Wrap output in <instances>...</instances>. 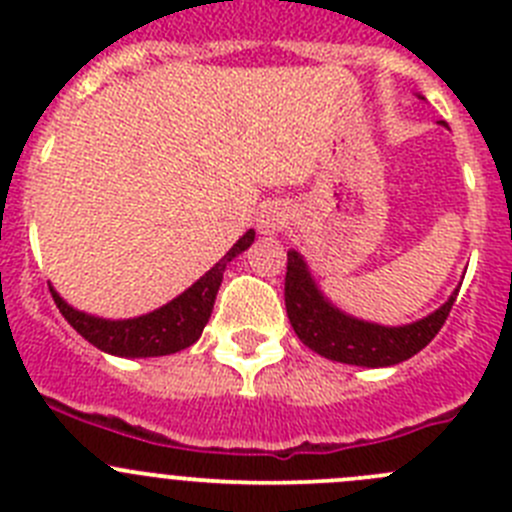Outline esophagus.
Listing matches in <instances>:
<instances>
[{
	"label": "esophagus",
	"instance_id": "esophagus-1",
	"mask_svg": "<svg viewBox=\"0 0 512 512\" xmlns=\"http://www.w3.org/2000/svg\"><path fill=\"white\" fill-rule=\"evenodd\" d=\"M289 223V210L279 202H271L256 217V228H259L261 235H277L287 228Z\"/></svg>",
	"mask_w": 512,
	"mask_h": 512
}]
</instances>
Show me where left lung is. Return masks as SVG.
I'll use <instances>...</instances> for the list:
<instances>
[{
    "mask_svg": "<svg viewBox=\"0 0 512 512\" xmlns=\"http://www.w3.org/2000/svg\"><path fill=\"white\" fill-rule=\"evenodd\" d=\"M423 99V97H420ZM443 125V122H441ZM459 289L431 315L408 325H379L359 320L338 310L312 279L302 253L287 251V279H284V302H287L289 323L297 338L315 354L330 361L354 366H395L408 361L420 348L436 338L441 325L449 318Z\"/></svg>",
    "mask_w": 512,
    "mask_h": 512,
    "instance_id": "left-lung-1",
    "label": "left lung"
}]
</instances>
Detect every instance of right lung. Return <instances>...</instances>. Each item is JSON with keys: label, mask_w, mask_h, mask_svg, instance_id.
<instances>
[{"label": "right lung", "mask_w": 512, "mask_h": 512, "mask_svg": "<svg viewBox=\"0 0 512 512\" xmlns=\"http://www.w3.org/2000/svg\"><path fill=\"white\" fill-rule=\"evenodd\" d=\"M256 233L248 230L233 243L223 259L217 261L207 274H202L197 282L189 289H184L182 295L166 302L158 310L138 315V318L128 320H107L81 312L71 307L69 302L58 295L51 287V295L56 300L61 315L71 323V328L79 336L87 338L92 346L99 351L112 356H125V359H148V356H169L189 348L194 341H200L202 330H205L207 320L212 315V305H215L217 289L223 282L225 266L246 251L253 243Z\"/></svg>", "instance_id": "obj_1"}]
</instances>
